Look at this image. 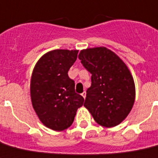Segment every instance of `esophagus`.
<instances>
[{"label": "esophagus", "instance_id": "esophagus-1", "mask_svg": "<svg viewBox=\"0 0 158 158\" xmlns=\"http://www.w3.org/2000/svg\"><path fill=\"white\" fill-rule=\"evenodd\" d=\"M81 95H82L83 98H84V99H85V96H86V92H85V91L82 92V93H81Z\"/></svg>", "mask_w": 158, "mask_h": 158}]
</instances>
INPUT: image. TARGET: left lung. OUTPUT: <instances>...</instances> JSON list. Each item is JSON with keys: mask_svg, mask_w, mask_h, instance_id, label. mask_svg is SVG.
<instances>
[{"mask_svg": "<svg viewBox=\"0 0 158 158\" xmlns=\"http://www.w3.org/2000/svg\"><path fill=\"white\" fill-rule=\"evenodd\" d=\"M78 58L91 73L84 106L102 127H113L128 116L135 99L133 77L124 62L106 47L81 50Z\"/></svg>", "mask_w": 158, "mask_h": 158, "instance_id": "8db88e82", "label": "left lung"}]
</instances>
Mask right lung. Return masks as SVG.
I'll return each instance as SVG.
<instances>
[{"label": "right lung", "mask_w": 158, "mask_h": 158, "mask_svg": "<svg viewBox=\"0 0 158 158\" xmlns=\"http://www.w3.org/2000/svg\"><path fill=\"white\" fill-rule=\"evenodd\" d=\"M78 50H54L41 56L34 67L30 84L32 107L45 127L62 131L74 121L84 98L75 92L68 75Z\"/></svg>", "instance_id": "1"}]
</instances>
